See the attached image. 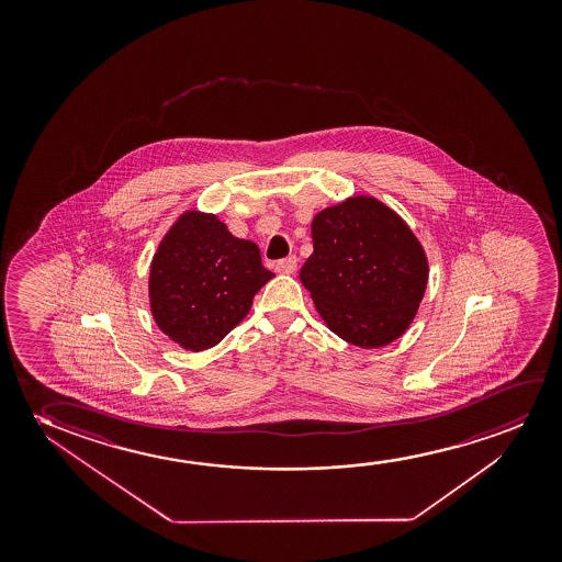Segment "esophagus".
<instances>
[{
	"label": "esophagus",
	"mask_w": 562,
	"mask_h": 562,
	"mask_svg": "<svg viewBox=\"0 0 562 562\" xmlns=\"http://www.w3.org/2000/svg\"><path fill=\"white\" fill-rule=\"evenodd\" d=\"M297 269V257L292 255V257H285V259H280L277 261V270L278 272H284V274H292L293 270Z\"/></svg>",
	"instance_id": "esophagus-1"
}]
</instances>
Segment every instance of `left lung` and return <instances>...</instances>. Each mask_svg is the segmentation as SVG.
Masks as SVG:
<instances>
[{
  "label": "left lung",
  "mask_w": 562,
  "mask_h": 562,
  "mask_svg": "<svg viewBox=\"0 0 562 562\" xmlns=\"http://www.w3.org/2000/svg\"><path fill=\"white\" fill-rule=\"evenodd\" d=\"M315 251L300 278L334 334L359 347L400 338L415 318L428 261L407 224L372 198H351L313 218Z\"/></svg>",
  "instance_id": "8db88e82"
}]
</instances>
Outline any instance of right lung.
<instances>
[{"mask_svg": "<svg viewBox=\"0 0 562 562\" xmlns=\"http://www.w3.org/2000/svg\"><path fill=\"white\" fill-rule=\"evenodd\" d=\"M270 278L254 241L232 236L215 215L186 213L151 262L155 323L186 349L203 351L239 324Z\"/></svg>", "mask_w": 562, "mask_h": 562, "instance_id": "1", "label": "right lung"}]
</instances>
